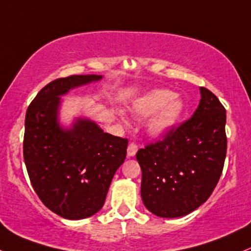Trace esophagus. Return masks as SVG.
I'll use <instances>...</instances> for the list:
<instances>
[{"label": "esophagus", "mask_w": 251, "mask_h": 251, "mask_svg": "<svg viewBox=\"0 0 251 251\" xmlns=\"http://www.w3.org/2000/svg\"><path fill=\"white\" fill-rule=\"evenodd\" d=\"M137 150H138L137 145L133 144V143H131V144L128 145V148H127V156L128 157H133L137 153Z\"/></svg>", "instance_id": "1"}]
</instances>
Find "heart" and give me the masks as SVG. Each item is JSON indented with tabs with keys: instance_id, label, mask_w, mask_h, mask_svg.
I'll list each match as a JSON object with an SVG mask.
<instances>
[{
	"instance_id": "b5f03b06",
	"label": "heart",
	"mask_w": 251,
	"mask_h": 251,
	"mask_svg": "<svg viewBox=\"0 0 251 251\" xmlns=\"http://www.w3.org/2000/svg\"><path fill=\"white\" fill-rule=\"evenodd\" d=\"M183 111L182 99L168 89L151 90L132 106V114L139 119H145L155 113L148 124V130L155 138L167 137L180 121Z\"/></svg>"
}]
</instances>
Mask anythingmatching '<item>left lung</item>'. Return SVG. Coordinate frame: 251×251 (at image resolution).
<instances>
[{
    "label": "left lung",
    "instance_id": "obj_1",
    "mask_svg": "<svg viewBox=\"0 0 251 251\" xmlns=\"http://www.w3.org/2000/svg\"><path fill=\"white\" fill-rule=\"evenodd\" d=\"M200 102L189 120L162 142L137 152L145 207L162 218L187 216L216 188L226 156V111L217 96L200 87Z\"/></svg>",
    "mask_w": 251,
    "mask_h": 251
}]
</instances>
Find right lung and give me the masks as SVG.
Returning <instances> with one entry per match:
<instances>
[{
	"instance_id": "add662e5",
	"label": "right lung",
	"mask_w": 251,
	"mask_h": 251,
	"mask_svg": "<svg viewBox=\"0 0 251 251\" xmlns=\"http://www.w3.org/2000/svg\"><path fill=\"white\" fill-rule=\"evenodd\" d=\"M102 77L54 79L38 93L26 113L24 158L29 180L44 205L65 219L98 213L126 158L127 139L106 133L89 118L77 117L69 127L59 121L60 96Z\"/></svg>"
}]
</instances>
